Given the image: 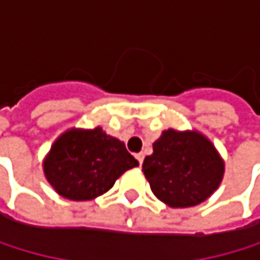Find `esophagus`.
<instances>
[{
    "instance_id": "esophagus-1",
    "label": "esophagus",
    "mask_w": 260,
    "mask_h": 260,
    "mask_svg": "<svg viewBox=\"0 0 260 260\" xmlns=\"http://www.w3.org/2000/svg\"><path fill=\"white\" fill-rule=\"evenodd\" d=\"M136 159H137V160H139V164L142 165V164H143V159H145L143 153H139V154H136Z\"/></svg>"
}]
</instances>
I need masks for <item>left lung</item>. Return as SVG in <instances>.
I'll return each mask as SVG.
<instances>
[{
    "label": "left lung",
    "mask_w": 260,
    "mask_h": 260,
    "mask_svg": "<svg viewBox=\"0 0 260 260\" xmlns=\"http://www.w3.org/2000/svg\"><path fill=\"white\" fill-rule=\"evenodd\" d=\"M143 173L157 200L173 209L206 201L220 187L224 160L200 131L167 129L143 160Z\"/></svg>",
    "instance_id": "left-lung-1"
}]
</instances>
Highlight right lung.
Wrapping results in <instances>:
<instances>
[{
	"mask_svg": "<svg viewBox=\"0 0 260 260\" xmlns=\"http://www.w3.org/2000/svg\"><path fill=\"white\" fill-rule=\"evenodd\" d=\"M42 165L46 181L57 195L90 201L112 188L115 181L139 162L121 140L96 126L67 129L54 140Z\"/></svg>",
	"mask_w": 260,
	"mask_h": 260,
	"instance_id": "obj_1",
	"label": "right lung"
}]
</instances>
